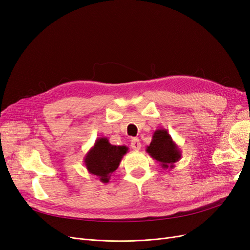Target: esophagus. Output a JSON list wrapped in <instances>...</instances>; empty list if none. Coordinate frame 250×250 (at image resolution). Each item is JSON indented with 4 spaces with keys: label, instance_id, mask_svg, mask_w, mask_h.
I'll use <instances>...</instances> for the list:
<instances>
[{
    "label": "esophagus",
    "instance_id": "obj_1",
    "mask_svg": "<svg viewBox=\"0 0 250 250\" xmlns=\"http://www.w3.org/2000/svg\"><path fill=\"white\" fill-rule=\"evenodd\" d=\"M131 148L134 150V151H140L141 150V142L139 139H132L131 140Z\"/></svg>",
    "mask_w": 250,
    "mask_h": 250
}]
</instances>
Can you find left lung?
Returning <instances> with one entry per match:
<instances>
[{"label":"left lung","instance_id":"left-lung-1","mask_svg":"<svg viewBox=\"0 0 250 250\" xmlns=\"http://www.w3.org/2000/svg\"><path fill=\"white\" fill-rule=\"evenodd\" d=\"M146 151L153 159L159 162L162 168H173L182 155L167 129L162 128L155 130Z\"/></svg>","mask_w":250,"mask_h":250}]
</instances>
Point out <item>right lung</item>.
Here are the masks:
<instances>
[{"mask_svg": "<svg viewBox=\"0 0 250 250\" xmlns=\"http://www.w3.org/2000/svg\"><path fill=\"white\" fill-rule=\"evenodd\" d=\"M127 152L126 146L111 145L107 137H99L85 154L83 162L90 174L98 177L102 183H108Z\"/></svg>", "mask_w": 250, "mask_h": 250, "instance_id": "add662e5", "label": "right lung"}]
</instances>
